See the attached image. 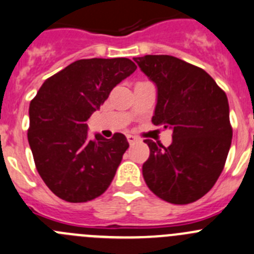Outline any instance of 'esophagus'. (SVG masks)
I'll return each mask as SVG.
<instances>
[{
    "label": "esophagus",
    "mask_w": 254,
    "mask_h": 254,
    "mask_svg": "<svg viewBox=\"0 0 254 254\" xmlns=\"http://www.w3.org/2000/svg\"><path fill=\"white\" fill-rule=\"evenodd\" d=\"M127 141H129V144L132 145L135 141H136L137 137L134 136V135H130V134H129V135H127Z\"/></svg>",
    "instance_id": "obj_1"
}]
</instances>
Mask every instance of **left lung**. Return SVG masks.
<instances>
[{
  "label": "left lung",
  "mask_w": 254,
  "mask_h": 254,
  "mask_svg": "<svg viewBox=\"0 0 254 254\" xmlns=\"http://www.w3.org/2000/svg\"><path fill=\"white\" fill-rule=\"evenodd\" d=\"M157 89L152 124L172 130L165 147L152 140L142 165L147 187L175 205L197 201L222 172L232 141L226 93L208 73L172 56L134 58Z\"/></svg>",
  "instance_id": "obj_1"
}]
</instances>
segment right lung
<instances>
[{
    "instance_id": "add662e5",
    "label": "right lung",
    "mask_w": 254,
    "mask_h": 254,
    "mask_svg": "<svg viewBox=\"0 0 254 254\" xmlns=\"http://www.w3.org/2000/svg\"><path fill=\"white\" fill-rule=\"evenodd\" d=\"M135 69L127 58L79 59L48 78L29 104L27 135L37 171L62 200L87 202L112 184L129 142L120 132L89 139L87 122Z\"/></svg>"
}]
</instances>
